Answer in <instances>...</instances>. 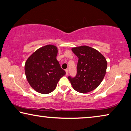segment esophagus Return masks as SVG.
I'll use <instances>...</instances> for the list:
<instances>
[{
    "instance_id": "esophagus-1",
    "label": "esophagus",
    "mask_w": 131,
    "mask_h": 131,
    "mask_svg": "<svg viewBox=\"0 0 131 131\" xmlns=\"http://www.w3.org/2000/svg\"><path fill=\"white\" fill-rule=\"evenodd\" d=\"M66 75H67L68 74H69V70L66 69Z\"/></svg>"
}]
</instances>
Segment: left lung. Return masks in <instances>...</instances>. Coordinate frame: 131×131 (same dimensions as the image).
<instances>
[{"label":"left lung","instance_id":"8db88e82","mask_svg":"<svg viewBox=\"0 0 131 131\" xmlns=\"http://www.w3.org/2000/svg\"><path fill=\"white\" fill-rule=\"evenodd\" d=\"M72 51L79 58L77 74L68 77L73 89L86 93L99 86L106 74L107 62L105 57L96 49L86 45L73 48Z\"/></svg>","mask_w":131,"mask_h":131}]
</instances>
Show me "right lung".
Listing matches in <instances>:
<instances>
[{"mask_svg":"<svg viewBox=\"0 0 131 131\" xmlns=\"http://www.w3.org/2000/svg\"><path fill=\"white\" fill-rule=\"evenodd\" d=\"M57 47L47 45L35 51L25 64L26 79L37 92L48 94L56 89L66 71L57 60Z\"/></svg>","mask_w":131,"mask_h":131,"instance_id":"1","label":"right lung"}]
</instances>
